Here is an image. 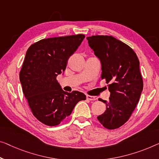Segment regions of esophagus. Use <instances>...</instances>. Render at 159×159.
Instances as JSON below:
<instances>
[{"label":"esophagus","instance_id":"1","mask_svg":"<svg viewBox=\"0 0 159 159\" xmlns=\"http://www.w3.org/2000/svg\"><path fill=\"white\" fill-rule=\"evenodd\" d=\"M86 98L89 101H95L96 99V97H95V96H89V95H86Z\"/></svg>","mask_w":159,"mask_h":159}]
</instances>
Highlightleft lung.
I'll return each instance as SVG.
<instances>
[{
    "label": "left lung",
    "instance_id": "1",
    "mask_svg": "<svg viewBox=\"0 0 159 159\" xmlns=\"http://www.w3.org/2000/svg\"><path fill=\"white\" fill-rule=\"evenodd\" d=\"M89 46L101 61V79L111 95L108 101L98 98L106 110L97 118L108 129H116L129 120L143 91L139 60L131 48L109 35L86 38Z\"/></svg>",
    "mask_w": 159,
    "mask_h": 159
}]
</instances>
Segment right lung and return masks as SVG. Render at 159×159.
<instances>
[{
    "mask_svg": "<svg viewBox=\"0 0 159 159\" xmlns=\"http://www.w3.org/2000/svg\"><path fill=\"white\" fill-rule=\"evenodd\" d=\"M83 34L42 39L31 45L20 72L23 94L34 116L43 124L55 126L70 115L86 95L61 89L57 75L63 74L69 57L84 39Z\"/></svg>",
    "mask_w": 159,
    "mask_h": 159,
    "instance_id": "obj_1",
    "label": "right lung"
}]
</instances>
